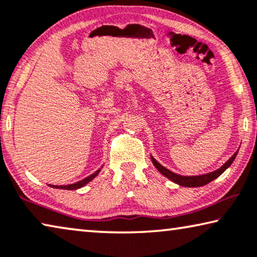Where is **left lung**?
Returning a JSON list of instances; mask_svg holds the SVG:
<instances>
[{"label": "left lung", "instance_id": "1", "mask_svg": "<svg viewBox=\"0 0 257 257\" xmlns=\"http://www.w3.org/2000/svg\"><path fill=\"white\" fill-rule=\"evenodd\" d=\"M236 154L238 152H235L233 154V156L228 160L226 163H225L222 168H219L218 170H216L214 172H209L206 173V175H201V176H191V177H185V176H180L177 175V173L170 171L167 168H164L163 165H161L159 162H157L154 157L152 156V162L153 164L155 165V168L159 170V171L162 173V175L167 177L170 180H172L173 183L180 185V186H185V187H199V186H203V185H207L208 183H210L214 179H216L217 177H219L222 173L226 170L230 165L232 164V162L234 161Z\"/></svg>", "mask_w": 257, "mask_h": 257}]
</instances>
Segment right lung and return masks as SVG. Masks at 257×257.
<instances>
[{
    "mask_svg": "<svg viewBox=\"0 0 257 257\" xmlns=\"http://www.w3.org/2000/svg\"><path fill=\"white\" fill-rule=\"evenodd\" d=\"M98 172H100V170H97V171L94 172L93 175L86 177L85 179L78 181V183L70 184V185H64V186H63V185H60V186H56V185H49V186L50 187H54V188H61V189H71V191H72V189H77V188H80L82 186H85V185L88 184L90 180H93L94 178H95V177L98 175Z\"/></svg>",
    "mask_w": 257,
    "mask_h": 257,
    "instance_id": "add662e5",
    "label": "right lung"
}]
</instances>
